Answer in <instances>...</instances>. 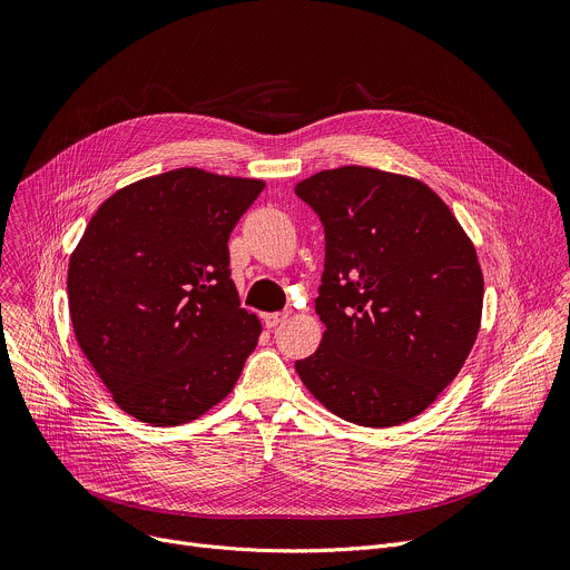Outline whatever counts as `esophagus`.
I'll list each match as a JSON object with an SVG mask.
<instances>
[{
	"instance_id": "obj_1",
	"label": "esophagus",
	"mask_w": 570,
	"mask_h": 570,
	"mask_svg": "<svg viewBox=\"0 0 570 570\" xmlns=\"http://www.w3.org/2000/svg\"><path fill=\"white\" fill-rule=\"evenodd\" d=\"M288 315H291V311H279V313H266L264 315V324L268 330H275V327H279V324L284 322V320H288Z\"/></svg>"
}]
</instances>
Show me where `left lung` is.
Here are the masks:
<instances>
[{
    "instance_id": "8db88e82",
    "label": "left lung",
    "mask_w": 570,
    "mask_h": 570,
    "mask_svg": "<svg viewBox=\"0 0 570 570\" xmlns=\"http://www.w3.org/2000/svg\"><path fill=\"white\" fill-rule=\"evenodd\" d=\"M324 227L322 343L295 370L338 417L409 422L458 376L480 327L482 273L455 216L424 183L367 167L295 187Z\"/></svg>"
}]
</instances>
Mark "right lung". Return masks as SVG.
Wrapping results in <instances>:
<instances>
[{
    "label": "right lung",
    "mask_w": 570,
    "mask_h": 570,
    "mask_svg": "<svg viewBox=\"0 0 570 570\" xmlns=\"http://www.w3.org/2000/svg\"><path fill=\"white\" fill-rule=\"evenodd\" d=\"M262 180L176 169L112 194L69 259L76 341L115 403L153 426L229 394L262 322L240 308L227 240Z\"/></svg>",
    "instance_id": "obj_1"
}]
</instances>
